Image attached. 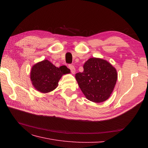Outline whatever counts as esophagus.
<instances>
[{"mask_svg": "<svg viewBox=\"0 0 148 148\" xmlns=\"http://www.w3.org/2000/svg\"><path fill=\"white\" fill-rule=\"evenodd\" d=\"M69 68L70 69L71 72L73 74H74L75 73V66L73 65H71V64L69 65Z\"/></svg>", "mask_w": 148, "mask_h": 148, "instance_id": "esophagus-1", "label": "esophagus"}]
</instances>
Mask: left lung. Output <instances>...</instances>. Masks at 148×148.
Returning a JSON list of instances; mask_svg holds the SVG:
<instances>
[{
	"label": "left lung",
	"instance_id": "obj_1",
	"mask_svg": "<svg viewBox=\"0 0 148 148\" xmlns=\"http://www.w3.org/2000/svg\"><path fill=\"white\" fill-rule=\"evenodd\" d=\"M83 72L76 73L75 78L87 99L99 103L110 97L117 79L115 69L108 62L98 58H90L83 66Z\"/></svg>",
	"mask_w": 148,
	"mask_h": 148
}]
</instances>
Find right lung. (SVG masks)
<instances>
[{
    "label": "right lung",
    "instance_id": "add662e5",
    "mask_svg": "<svg viewBox=\"0 0 148 148\" xmlns=\"http://www.w3.org/2000/svg\"><path fill=\"white\" fill-rule=\"evenodd\" d=\"M70 71L65 65L58 68L49 60H44L33 65L31 71V80L35 89L47 93L56 89L62 76Z\"/></svg>",
    "mask_w": 148,
    "mask_h": 148
}]
</instances>
